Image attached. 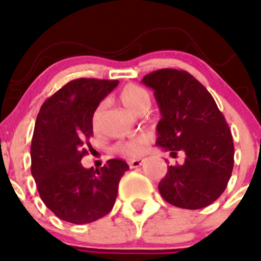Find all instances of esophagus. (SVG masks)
Listing matches in <instances>:
<instances>
[{"instance_id": "obj_1", "label": "esophagus", "mask_w": 261, "mask_h": 261, "mask_svg": "<svg viewBox=\"0 0 261 261\" xmlns=\"http://www.w3.org/2000/svg\"><path fill=\"white\" fill-rule=\"evenodd\" d=\"M143 162H145V160L143 158H138V160H133L128 162V165H130L131 169H137V167L142 166L143 165Z\"/></svg>"}]
</instances>
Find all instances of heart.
Listing matches in <instances>:
<instances>
[{
  "instance_id": "1",
  "label": "heart",
  "mask_w": 261,
  "mask_h": 261,
  "mask_svg": "<svg viewBox=\"0 0 261 261\" xmlns=\"http://www.w3.org/2000/svg\"><path fill=\"white\" fill-rule=\"evenodd\" d=\"M119 99L122 101V105L126 107L128 111L133 114L139 115L141 112L147 111L151 106V97H150L149 92L135 84H128L120 91ZM103 110V105H100L95 110L94 116H92V123H97V119L100 116V112ZM149 145V138L146 137H139L135 139H130V141L119 142L115 145V150L119 154L124 156H130V158H135V156L142 155L145 152L146 147Z\"/></svg>"
}]
</instances>
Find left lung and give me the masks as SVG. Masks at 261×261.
Masks as SVG:
<instances>
[{"instance_id":"left-lung-1","label":"left lung","mask_w":261,"mask_h":261,"mask_svg":"<svg viewBox=\"0 0 261 261\" xmlns=\"http://www.w3.org/2000/svg\"><path fill=\"white\" fill-rule=\"evenodd\" d=\"M142 83L154 91L162 115L155 145L186 156L184 165L167 166L158 185L161 196L184 209L211 205L233 170V138L225 118L206 88L186 71L158 69Z\"/></svg>"}]
</instances>
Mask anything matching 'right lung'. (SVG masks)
Masks as SVG:
<instances>
[{
    "mask_svg": "<svg viewBox=\"0 0 261 261\" xmlns=\"http://www.w3.org/2000/svg\"><path fill=\"white\" fill-rule=\"evenodd\" d=\"M118 80L76 79L44 101L36 119L31 146V171L44 204L59 219L88 224L105 217L115 204L118 185L128 170L122 160L100 169H86L97 106Z\"/></svg>",
    "mask_w": 261,
    "mask_h": 261,
    "instance_id": "add662e5",
    "label": "right lung"
}]
</instances>
